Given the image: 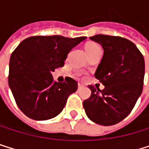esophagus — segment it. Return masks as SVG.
<instances>
[{
  "label": "esophagus",
  "mask_w": 149,
  "mask_h": 149,
  "mask_svg": "<svg viewBox=\"0 0 149 149\" xmlns=\"http://www.w3.org/2000/svg\"><path fill=\"white\" fill-rule=\"evenodd\" d=\"M81 86H82V85H81L80 83H79V84H78V87H79V88H81Z\"/></svg>",
  "instance_id": "obj_1"
}]
</instances>
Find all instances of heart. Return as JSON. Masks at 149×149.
<instances>
[{"instance_id": "heart-1", "label": "heart", "mask_w": 149, "mask_h": 149, "mask_svg": "<svg viewBox=\"0 0 149 149\" xmlns=\"http://www.w3.org/2000/svg\"><path fill=\"white\" fill-rule=\"evenodd\" d=\"M85 49H86V52H87L88 56L93 54H95V52L101 51V47L98 45H97L96 43H94V42H88V43L86 44ZM82 69L84 70V69H86V67H83Z\"/></svg>"}]
</instances>
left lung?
Segmentation results:
<instances>
[{
	"label": "left lung",
	"mask_w": 149,
	"mask_h": 149,
	"mask_svg": "<svg viewBox=\"0 0 149 149\" xmlns=\"http://www.w3.org/2000/svg\"><path fill=\"white\" fill-rule=\"evenodd\" d=\"M91 40L99 43L104 55L95 77L104 88L89 85L91 95L83 102L88 117L94 123L109 126L120 123L133 109L142 93L145 61L130 40L114 36L96 35Z\"/></svg>",
	"instance_id": "8db88e82"
}]
</instances>
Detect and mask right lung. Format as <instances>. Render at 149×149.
<instances>
[{"label":"right lung","instance_id":"obj_1","mask_svg":"<svg viewBox=\"0 0 149 149\" xmlns=\"http://www.w3.org/2000/svg\"><path fill=\"white\" fill-rule=\"evenodd\" d=\"M85 39L34 36L17 46L10 60L9 86L24 114L43 121L62 111L68 96L77 90L78 82L70 77L62 83L56 82L52 72L64 65L70 50Z\"/></svg>","mask_w":149,"mask_h":149}]
</instances>
